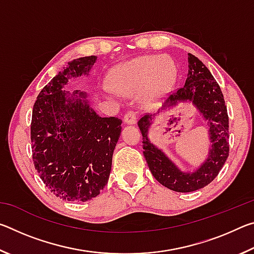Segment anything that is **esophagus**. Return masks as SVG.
Wrapping results in <instances>:
<instances>
[{
	"mask_svg": "<svg viewBox=\"0 0 254 254\" xmlns=\"http://www.w3.org/2000/svg\"><path fill=\"white\" fill-rule=\"evenodd\" d=\"M123 121L126 124H135L136 123V118H135V114L133 113V112H127V113L124 115L123 118Z\"/></svg>",
	"mask_w": 254,
	"mask_h": 254,
	"instance_id": "1",
	"label": "esophagus"
}]
</instances>
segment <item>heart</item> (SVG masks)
I'll use <instances>...</instances> for the list:
<instances>
[{"instance_id":"obj_1","label":"heart","mask_w":254,"mask_h":254,"mask_svg":"<svg viewBox=\"0 0 254 254\" xmlns=\"http://www.w3.org/2000/svg\"><path fill=\"white\" fill-rule=\"evenodd\" d=\"M176 68L167 57L141 56L118 66L110 76L112 88L124 95L139 94V102L151 107L169 92Z\"/></svg>"}]
</instances>
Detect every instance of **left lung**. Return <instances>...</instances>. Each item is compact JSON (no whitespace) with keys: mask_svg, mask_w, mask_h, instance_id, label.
I'll return each instance as SVG.
<instances>
[{"mask_svg":"<svg viewBox=\"0 0 254 254\" xmlns=\"http://www.w3.org/2000/svg\"><path fill=\"white\" fill-rule=\"evenodd\" d=\"M194 105L209 126L212 143L209 156L194 172H183L148 139V128L156 115L179 102ZM137 126L143 137V154L149 169L162 186L178 192H190L207 186L223 168L229 157V117L224 96L208 68L194 55L188 54V75L185 85L171 94L157 114H147Z\"/></svg>","mask_w":254,"mask_h":254,"instance_id":"8db88e82","label":"left lung"}]
</instances>
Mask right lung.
<instances>
[{"instance_id": "right-lung-1", "label": "right lung", "mask_w": 254, "mask_h": 254, "mask_svg": "<svg viewBox=\"0 0 254 254\" xmlns=\"http://www.w3.org/2000/svg\"><path fill=\"white\" fill-rule=\"evenodd\" d=\"M96 56L71 60L46 85L33 105L32 158L51 192L67 201H87L106 186L122 121L101 118L86 92L64 91L68 81L88 76Z\"/></svg>"}]
</instances>
